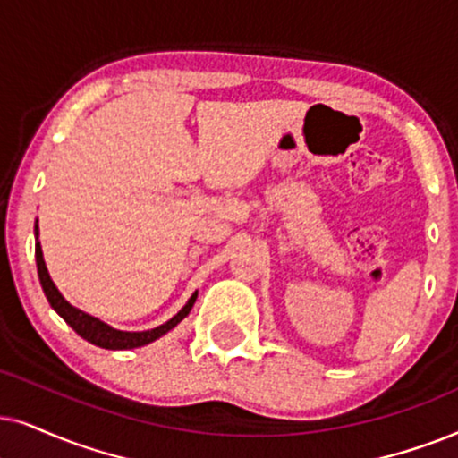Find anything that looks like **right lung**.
Masks as SVG:
<instances>
[{
  "mask_svg": "<svg viewBox=\"0 0 458 458\" xmlns=\"http://www.w3.org/2000/svg\"><path fill=\"white\" fill-rule=\"evenodd\" d=\"M35 234H39V225L38 224H35ZM35 259H38V274H39L41 286H44V293H46L47 301H50V306L56 310L60 316H63L66 325L72 327V331H75L77 335H81V337L85 341H89V344H94L98 347H105V350H131V347H140V345L150 344V341H155V339L161 337V335L172 331V328L178 325V322L184 320L188 312L192 310L194 301H197V293H194L191 300H188L186 306L182 308L172 320H167L165 325H161L157 328H150V331H142V333L117 331V328L105 325V322L94 318V316H89V314L81 312V310L72 308L71 303L66 301L63 295H60L56 284L52 283L50 274H47V267H46V261H44V253H41L39 241L35 242Z\"/></svg>",
  "mask_w": 458,
  "mask_h": 458,
  "instance_id": "add662e5",
  "label": "right lung"
}]
</instances>
